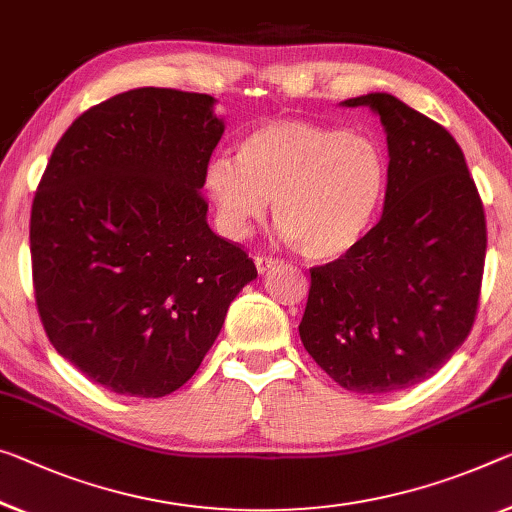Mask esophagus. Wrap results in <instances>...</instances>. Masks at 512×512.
Wrapping results in <instances>:
<instances>
[{"mask_svg":"<svg viewBox=\"0 0 512 512\" xmlns=\"http://www.w3.org/2000/svg\"><path fill=\"white\" fill-rule=\"evenodd\" d=\"M254 263H256V270L263 274V272H270L272 267H277V265H279V258H272V256H256Z\"/></svg>","mask_w":512,"mask_h":512,"instance_id":"34e87169","label":"esophagus"}]
</instances>
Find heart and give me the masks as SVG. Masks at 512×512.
I'll use <instances>...</instances> for the list:
<instances>
[{
  "mask_svg": "<svg viewBox=\"0 0 512 512\" xmlns=\"http://www.w3.org/2000/svg\"><path fill=\"white\" fill-rule=\"evenodd\" d=\"M206 192L219 222L242 238L274 199L281 235L309 261H334L359 245L387 185V157L371 137L311 121L258 125L238 155H215Z\"/></svg>",
  "mask_w": 512,
  "mask_h": 512,
  "instance_id": "1",
  "label": "heart"
}]
</instances>
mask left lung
Listing matches in <instances>:
<instances>
[{"instance_id":"1","label":"left lung","mask_w":512,"mask_h":512,"mask_svg":"<svg viewBox=\"0 0 512 512\" xmlns=\"http://www.w3.org/2000/svg\"><path fill=\"white\" fill-rule=\"evenodd\" d=\"M341 105L371 107L387 132L384 212L355 249L311 267L300 338L343 389L391 393L435 375L474 327L485 210L442 125L389 93Z\"/></svg>"}]
</instances>
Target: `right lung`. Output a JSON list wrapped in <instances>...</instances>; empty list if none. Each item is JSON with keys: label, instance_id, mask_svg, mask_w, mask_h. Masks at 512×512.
<instances>
[{"label": "right lung", "instance_id": "right-lung-1", "mask_svg": "<svg viewBox=\"0 0 512 512\" xmlns=\"http://www.w3.org/2000/svg\"><path fill=\"white\" fill-rule=\"evenodd\" d=\"M215 98L132 89L54 146L31 206L38 316L61 357L121 396L190 380L256 265L208 226L201 196L224 135Z\"/></svg>", "mask_w": 512, "mask_h": 512}]
</instances>
